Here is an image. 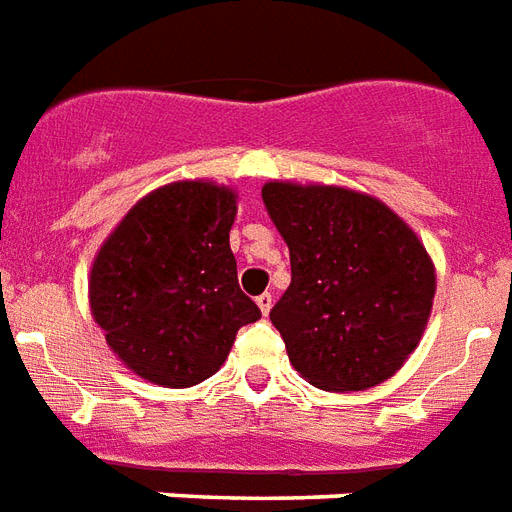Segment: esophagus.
<instances>
[{
  "instance_id": "obj_1",
  "label": "esophagus",
  "mask_w": 512,
  "mask_h": 512,
  "mask_svg": "<svg viewBox=\"0 0 512 512\" xmlns=\"http://www.w3.org/2000/svg\"><path fill=\"white\" fill-rule=\"evenodd\" d=\"M257 308H260V313H263V316H268L273 308V297L268 295V292H263V295L257 297Z\"/></svg>"
}]
</instances>
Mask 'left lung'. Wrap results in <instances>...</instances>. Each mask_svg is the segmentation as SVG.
Returning <instances> with one entry per match:
<instances>
[{
    "mask_svg": "<svg viewBox=\"0 0 512 512\" xmlns=\"http://www.w3.org/2000/svg\"><path fill=\"white\" fill-rule=\"evenodd\" d=\"M292 284L271 321L289 361L321 390H366L401 369L428 324L436 271L382 201L335 185L265 183Z\"/></svg>",
    "mask_w": 512,
    "mask_h": 512,
    "instance_id": "left-lung-1",
    "label": "left lung"
}]
</instances>
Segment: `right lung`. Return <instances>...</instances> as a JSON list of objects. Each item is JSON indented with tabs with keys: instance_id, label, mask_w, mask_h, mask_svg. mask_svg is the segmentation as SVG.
<instances>
[{
	"instance_id": "obj_1",
	"label": "right lung",
	"mask_w": 512,
	"mask_h": 512,
	"mask_svg": "<svg viewBox=\"0 0 512 512\" xmlns=\"http://www.w3.org/2000/svg\"><path fill=\"white\" fill-rule=\"evenodd\" d=\"M236 193L183 180L148 193L100 247L90 308L116 356L143 380L191 388L260 319L228 244Z\"/></svg>"
}]
</instances>
